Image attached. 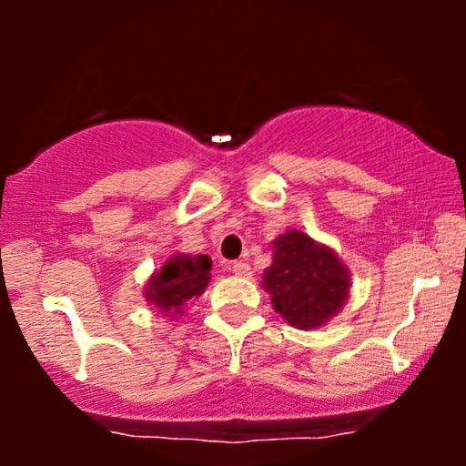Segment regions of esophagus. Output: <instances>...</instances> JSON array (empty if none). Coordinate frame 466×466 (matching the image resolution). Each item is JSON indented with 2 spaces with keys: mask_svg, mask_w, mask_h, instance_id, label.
Listing matches in <instances>:
<instances>
[{
  "mask_svg": "<svg viewBox=\"0 0 466 466\" xmlns=\"http://www.w3.org/2000/svg\"><path fill=\"white\" fill-rule=\"evenodd\" d=\"M229 269L237 276H249V265L245 263V260H234V263L229 265Z\"/></svg>",
  "mask_w": 466,
  "mask_h": 466,
  "instance_id": "34e87169",
  "label": "esophagus"
}]
</instances>
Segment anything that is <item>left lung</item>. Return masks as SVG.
Wrapping results in <instances>:
<instances>
[{
  "label": "left lung",
  "instance_id": "obj_1",
  "mask_svg": "<svg viewBox=\"0 0 466 466\" xmlns=\"http://www.w3.org/2000/svg\"><path fill=\"white\" fill-rule=\"evenodd\" d=\"M274 256L263 274V289L289 324L319 329L350 298V271L329 245L300 229H287L271 243Z\"/></svg>",
  "mask_w": 466,
  "mask_h": 466
}]
</instances>
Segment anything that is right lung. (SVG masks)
<instances>
[{"mask_svg": "<svg viewBox=\"0 0 466 466\" xmlns=\"http://www.w3.org/2000/svg\"><path fill=\"white\" fill-rule=\"evenodd\" d=\"M212 260L206 254H173L144 285V298L166 318L184 315L186 304L199 298L210 282Z\"/></svg>", "mask_w": 466, "mask_h": 466, "instance_id": "obj_1", "label": "right lung"}]
</instances>
